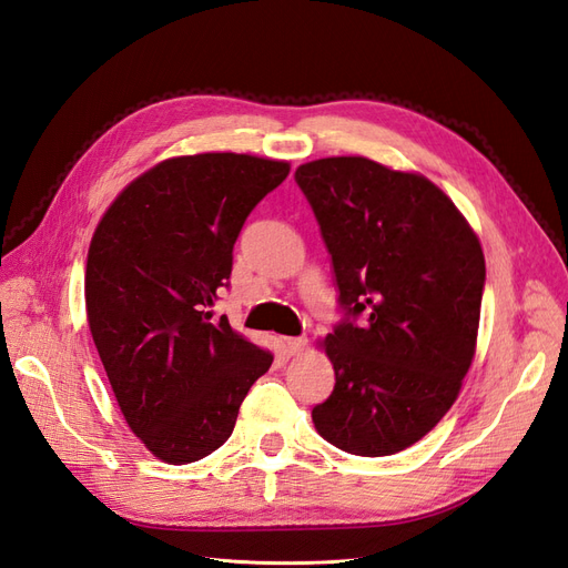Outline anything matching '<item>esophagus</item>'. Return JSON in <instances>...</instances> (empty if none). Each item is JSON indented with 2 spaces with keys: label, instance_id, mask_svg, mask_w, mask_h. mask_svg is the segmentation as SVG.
<instances>
[{
  "label": "esophagus",
  "instance_id": "esophagus-1",
  "mask_svg": "<svg viewBox=\"0 0 568 568\" xmlns=\"http://www.w3.org/2000/svg\"><path fill=\"white\" fill-rule=\"evenodd\" d=\"M284 346H286L288 355H301L307 346V338L305 336H288V338H284Z\"/></svg>",
  "mask_w": 568,
  "mask_h": 568
}]
</instances>
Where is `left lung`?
<instances>
[{
	"label": "left lung",
	"mask_w": 568,
	"mask_h": 568,
	"mask_svg": "<svg viewBox=\"0 0 568 568\" xmlns=\"http://www.w3.org/2000/svg\"><path fill=\"white\" fill-rule=\"evenodd\" d=\"M294 178L332 255L343 311L324 338L336 384L313 407L315 428L351 455H395L457 400L476 351L484 251L422 175L336 156Z\"/></svg>",
	"instance_id": "left-lung-1"
}]
</instances>
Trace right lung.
Listing matches in <instances>:
<instances>
[{
	"label": "right lung",
	"instance_id": "obj_1",
	"mask_svg": "<svg viewBox=\"0 0 568 568\" xmlns=\"http://www.w3.org/2000/svg\"><path fill=\"white\" fill-rule=\"evenodd\" d=\"M288 163L196 153L159 163L101 217L84 272L88 322L125 422L168 464L225 443L272 353L213 317L246 217Z\"/></svg>",
	"mask_w": 568,
	"mask_h": 568
}]
</instances>
